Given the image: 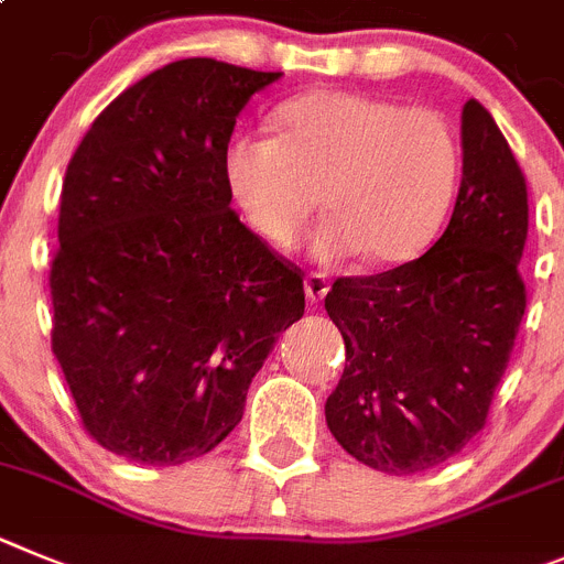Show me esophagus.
Returning a JSON list of instances; mask_svg holds the SVG:
<instances>
[{"instance_id":"1","label":"esophagus","mask_w":564,"mask_h":564,"mask_svg":"<svg viewBox=\"0 0 564 564\" xmlns=\"http://www.w3.org/2000/svg\"><path fill=\"white\" fill-rule=\"evenodd\" d=\"M303 289H306L308 303L323 301V297H326V292H328V278L319 275V272H312V275H306V281H303Z\"/></svg>"}]
</instances>
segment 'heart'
I'll use <instances>...</instances> for the list:
<instances>
[{
	"mask_svg": "<svg viewBox=\"0 0 564 564\" xmlns=\"http://www.w3.org/2000/svg\"><path fill=\"white\" fill-rule=\"evenodd\" d=\"M275 129L225 149L227 187L263 241L294 245L323 196L328 221L314 241L323 263L362 252L370 267H395L427 250L460 171L458 140L438 111L319 89L286 100Z\"/></svg>",
	"mask_w": 564,
	"mask_h": 564,
	"instance_id": "1",
	"label": "heart"
}]
</instances>
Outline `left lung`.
I'll use <instances>...</instances> for the list:
<instances>
[{
  "label": "left lung",
  "instance_id": "8db88e82",
  "mask_svg": "<svg viewBox=\"0 0 564 564\" xmlns=\"http://www.w3.org/2000/svg\"><path fill=\"white\" fill-rule=\"evenodd\" d=\"M460 149L464 176L444 236L415 261L337 278L326 294L345 339L326 424L345 453L388 475L433 469L484 430L525 314L517 263L529 194L478 100L460 111Z\"/></svg>",
  "mask_w": 564,
  "mask_h": 564
}]
</instances>
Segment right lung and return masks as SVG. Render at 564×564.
I'll use <instances>...</instances> for the list:
<instances>
[{"label":"right lung","instance_id":"obj_1","mask_svg":"<svg viewBox=\"0 0 564 564\" xmlns=\"http://www.w3.org/2000/svg\"><path fill=\"white\" fill-rule=\"evenodd\" d=\"M281 75L174 61L111 100L67 165L53 354L86 433L134 464L219 446L303 317L297 267L238 221L225 180L236 118Z\"/></svg>","mask_w":564,"mask_h":564}]
</instances>
